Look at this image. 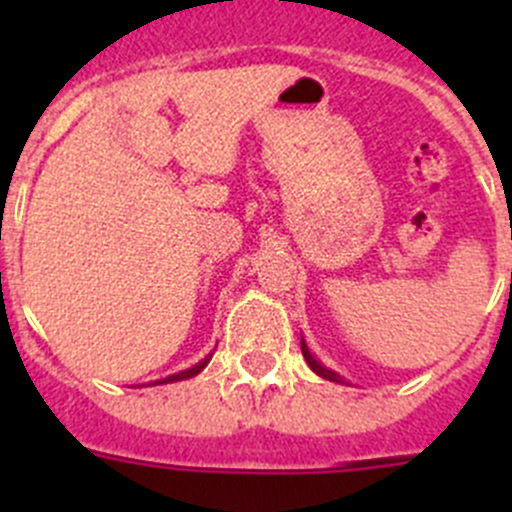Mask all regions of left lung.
<instances>
[{
	"instance_id": "left-lung-1",
	"label": "left lung",
	"mask_w": 512,
	"mask_h": 512,
	"mask_svg": "<svg viewBox=\"0 0 512 512\" xmlns=\"http://www.w3.org/2000/svg\"><path fill=\"white\" fill-rule=\"evenodd\" d=\"M302 356H304V361H307V364H309V369H312L314 374H317V376H322V379H327V381H334V384H344V379H342V376L337 374V371L327 369V366H324V364H319V361L314 359V354L309 352V347H307V342H304V339H302Z\"/></svg>"
}]
</instances>
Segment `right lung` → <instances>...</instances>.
Segmentation results:
<instances>
[{
  "label": "right lung",
  "instance_id": "add662e5",
  "mask_svg": "<svg viewBox=\"0 0 512 512\" xmlns=\"http://www.w3.org/2000/svg\"><path fill=\"white\" fill-rule=\"evenodd\" d=\"M210 359H213V354H208L205 356L203 361H198V364L195 366H190V369H185V371H178V374H170V376H165V379H158V381H151V384L148 386H160V384H173V381H183V379H193V376H198L200 371L205 369V366L210 364Z\"/></svg>",
  "mask_w": 512,
  "mask_h": 512
}]
</instances>
